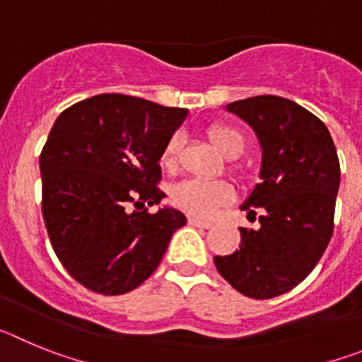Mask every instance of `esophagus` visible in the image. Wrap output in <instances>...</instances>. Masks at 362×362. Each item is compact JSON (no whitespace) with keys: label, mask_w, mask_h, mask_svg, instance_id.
Wrapping results in <instances>:
<instances>
[{"label":"esophagus","mask_w":362,"mask_h":362,"mask_svg":"<svg viewBox=\"0 0 362 362\" xmlns=\"http://www.w3.org/2000/svg\"><path fill=\"white\" fill-rule=\"evenodd\" d=\"M188 223H190L192 226H197V228H210V226H212V223H210V221H204V219H201V217H196V216H188Z\"/></svg>","instance_id":"1"}]
</instances>
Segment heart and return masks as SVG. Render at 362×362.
I'll return each instance as SVG.
<instances>
[{"label":"heart","mask_w":362,"mask_h":362,"mask_svg":"<svg viewBox=\"0 0 362 362\" xmlns=\"http://www.w3.org/2000/svg\"><path fill=\"white\" fill-rule=\"evenodd\" d=\"M206 136L212 145L219 150L225 158L233 159L241 156L245 150V136L232 124L214 123L206 129ZM179 137L174 136L166 143L163 150L161 161L166 168H172L177 163ZM232 199V190L226 183L221 181H203V179H187L175 185L172 190V201L175 206L187 210L199 217H212L217 209L225 206Z\"/></svg>","instance_id":"obj_1"}]
</instances>
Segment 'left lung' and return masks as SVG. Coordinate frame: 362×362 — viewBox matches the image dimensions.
<instances>
[{
  "instance_id": "left-lung-1",
  "label": "left lung",
  "mask_w": 362,
  "mask_h": 362,
  "mask_svg": "<svg viewBox=\"0 0 362 362\" xmlns=\"http://www.w3.org/2000/svg\"><path fill=\"white\" fill-rule=\"evenodd\" d=\"M257 134L263 150L261 183L241 210L259 216L257 230H241L239 250L216 255L217 270L252 299L296 288L319 263L334 233L341 166L326 124L279 95L226 105Z\"/></svg>"
}]
</instances>
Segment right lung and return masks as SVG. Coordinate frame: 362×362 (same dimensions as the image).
Wrapping results in <instances>:
<instances>
[{"label": "right lung", "mask_w": 362, "mask_h": 362, "mask_svg": "<svg viewBox=\"0 0 362 362\" xmlns=\"http://www.w3.org/2000/svg\"><path fill=\"white\" fill-rule=\"evenodd\" d=\"M185 108L99 94L59 114L40 156L41 210L57 259L85 288L119 296L161 263L179 210L146 206L159 190L163 156Z\"/></svg>", "instance_id": "obj_1"}]
</instances>
